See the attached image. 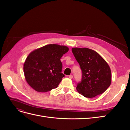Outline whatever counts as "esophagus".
<instances>
[{"instance_id":"1","label":"esophagus","mask_w":130,"mask_h":130,"mask_svg":"<svg viewBox=\"0 0 130 130\" xmlns=\"http://www.w3.org/2000/svg\"><path fill=\"white\" fill-rule=\"evenodd\" d=\"M69 77L72 79V78H73V75H70L69 76Z\"/></svg>"}]
</instances>
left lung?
Masks as SVG:
<instances>
[{
  "instance_id": "1",
  "label": "left lung",
  "mask_w": 130,
  "mask_h": 130,
  "mask_svg": "<svg viewBox=\"0 0 130 130\" xmlns=\"http://www.w3.org/2000/svg\"><path fill=\"white\" fill-rule=\"evenodd\" d=\"M72 52L82 72L77 91L92 98L106 91L111 84V70L108 63L95 51L87 48H73Z\"/></svg>"
}]
</instances>
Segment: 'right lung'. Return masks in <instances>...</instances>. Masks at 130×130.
<instances>
[{"mask_svg":"<svg viewBox=\"0 0 130 130\" xmlns=\"http://www.w3.org/2000/svg\"><path fill=\"white\" fill-rule=\"evenodd\" d=\"M68 47L48 44L33 50L24 63L25 78L30 87L38 92H47L57 87L64 76L60 59Z\"/></svg>","mask_w":130,"mask_h":130,"instance_id":"obj_1","label":"right lung"}]
</instances>
